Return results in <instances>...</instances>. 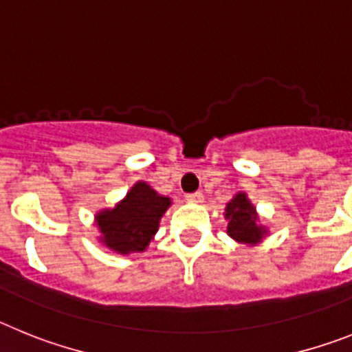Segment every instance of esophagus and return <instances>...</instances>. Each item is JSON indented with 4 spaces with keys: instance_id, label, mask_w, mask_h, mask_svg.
<instances>
[{
    "instance_id": "obj_1",
    "label": "esophagus",
    "mask_w": 352,
    "mask_h": 352,
    "mask_svg": "<svg viewBox=\"0 0 352 352\" xmlns=\"http://www.w3.org/2000/svg\"><path fill=\"white\" fill-rule=\"evenodd\" d=\"M203 192H192V194H186V201H190V203H203Z\"/></svg>"
}]
</instances>
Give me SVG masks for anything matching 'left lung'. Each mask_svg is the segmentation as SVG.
<instances>
[{
  "mask_svg": "<svg viewBox=\"0 0 352 352\" xmlns=\"http://www.w3.org/2000/svg\"><path fill=\"white\" fill-rule=\"evenodd\" d=\"M226 219L229 220L227 223L229 236L241 243H257L266 232L263 227L256 223V211L245 194H238L231 203L227 204Z\"/></svg>",
  "mask_w": 352,
  "mask_h": 352,
  "instance_id": "8db88e82",
  "label": "left lung"
}]
</instances>
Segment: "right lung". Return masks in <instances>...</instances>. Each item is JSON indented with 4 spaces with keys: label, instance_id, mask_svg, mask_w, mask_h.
Returning a JSON list of instances; mask_svg holds the SVG:
<instances>
[{
    "label": "right lung",
    "instance_id": "1",
    "mask_svg": "<svg viewBox=\"0 0 352 352\" xmlns=\"http://www.w3.org/2000/svg\"><path fill=\"white\" fill-rule=\"evenodd\" d=\"M169 204V197L158 195L144 182L135 183L114 210H105L96 217V226L104 234L102 241L120 254L142 252Z\"/></svg>",
    "mask_w": 352,
    "mask_h": 352
}]
</instances>
